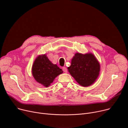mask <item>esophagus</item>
<instances>
[{"mask_svg":"<svg viewBox=\"0 0 128 128\" xmlns=\"http://www.w3.org/2000/svg\"><path fill=\"white\" fill-rule=\"evenodd\" d=\"M63 71L65 72H68V69H67L65 67H64V68H63Z\"/></svg>","mask_w":128,"mask_h":128,"instance_id":"34e87169","label":"esophagus"}]
</instances>
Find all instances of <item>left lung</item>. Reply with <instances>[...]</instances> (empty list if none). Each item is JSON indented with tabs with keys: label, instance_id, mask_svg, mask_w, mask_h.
<instances>
[{
	"label": "left lung",
	"instance_id": "left-lung-1",
	"mask_svg": "<svg viewBox=\"0 0 128 128\" xmlns=\"http://www.w3.org/2000/svg\"><path fill=\"white\" fill-rule=\"evenodd\" d=\"M68 70L80 85L88 86L93 84L98 77L100 65L92 54L77 53L72 58Z\"/></svg>",
	"mask_w": 128,
	"mask_h": 128
}]
</instances>
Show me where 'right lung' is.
Segmentation results:
<instances>
[{"instance_id":"1","label":"right lung","mask_w":128,"mask_h":128,"mask_svg":"<svg viewBox=\"0 0 128 128\" xmlns=\"http://www.w3.org/2000/svg\"><path fill=\"white\" fill-rule=\"evenodd\" d=\"M63 72L56 64L52 63L46 54L39 56L32 67L34 77L46 87L49 86L55 78Z\"/></svg>"}]
</instances>
